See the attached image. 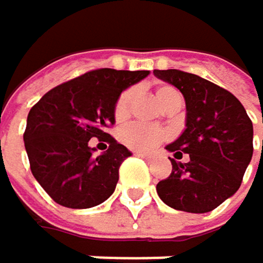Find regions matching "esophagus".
I'll return each instance as SVG.
<instances>
[{
	"mask_svg": "<svg viewBox=\"0 0 263 263\" xmlns=\"http://www.w3.org/2000/svg\"><path fill=\"white\" fill-rule=\"evenodd\" d=\"M136 155H139V157H143L146 160L152 159V154H149V152H136Z\"/></svg>",
	"mask_w": 263,
	"mask_h": 263,
	"instance_id": "esophagus-1",
	"label": "esophagus"
}]
</instances>
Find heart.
Segmentation results:
<instances>
[{
  "instance_id": "heart-1",
  "label": "heart",
  "mask_w": 263,
  "mask_h": 263,
  "mask_svg": "<svg viewBox=\"0 0 263 263\" xmlns=\"http://www.w3.org/2000/svg\"><path fill=\"white\" fill-rule=\"evenodd\" d=\"M155 95H157L159 103L163 106L170 98H173V97H176L179 93L176 92L173 87L165 85V87H160ZM132 100H133V92H132V90H127V92H124L119 97L117 104H116V109H114V116H116L117 122H122V120H125L128 117ZM120 138H122V141H124L132 149L147 151V149L155 147L159 143H162L163 139H165V133L162 130H159V128H155V127L133 124V125H128V127H125L124 130H122Z\"/></svg>"
}]
</instances>
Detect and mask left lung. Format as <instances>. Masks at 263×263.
I'll list each match as a JSON object with an SVG mask.
<instances>
[{
	"label": "left lung",
	"mask_w": 263,
	"mask_h": 263,
	"mask_svg": "<svg viewBox=\"0 0 263 263\" xmlns=\"http://www.w3.org/2000/svg\"><path fill=\"white\" fill-rule=\"evenodd\" d=\"M154 76L185 100V128L165 149L175 158L189 154L185 164L170 159L173 170L157 184V194L173 210L210 213L241 185L252 159V122L230 92L197 74L155 69Z\"/></svg>",
	"instance_id": "obj_1"
}]
</instances>
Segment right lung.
I'll use <instances>...</instances> for the list:
<instances>
[{
  "instance_id": "1",
  "label": "right lung",
  "mask_w": 263,
  "mask_h": 263,
  "mask_svg": "<svg viewBox=\"0 0 263 263\" xmlns=\"http://www.w3.org/2000/svg\"><path fill=\"white\" fill-rule=\"evenodd\" d=\"M149 71L103 68L52 88L28 114L23 135L31 173L62 206L85 210L108 200L119 181V166L132 152L106 133L116 124L122 92ZM92 137L110 143L97 156Z\"/></svg>"
}]
</instances>
